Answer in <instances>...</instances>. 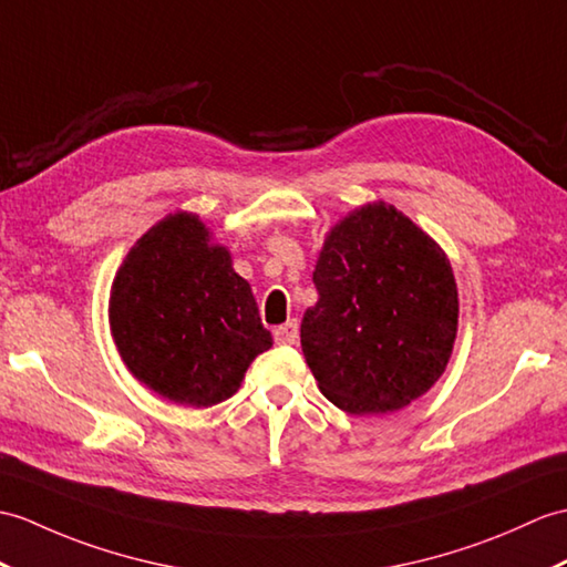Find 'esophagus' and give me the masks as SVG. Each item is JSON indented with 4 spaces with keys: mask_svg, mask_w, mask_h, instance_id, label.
Listing matches in <instances>:
<instances>
[{
    "mask_svg": "<svg viewBox=\"0 0 567 567\" xmlns=\"http://www.w3.org/2000/svg\"><path fill=\"white\" fill-rule=\"evenodd\" d=\"M272 336H275V343H278V346H295L297 338H299V323L295 319L287 321V323L275 328Z\"/></svg>",
    "mask_w": 567,
    "mask_h": 567,
    "instance_id": "esophagus-1",
    "label": "esophagus"
}]
</instances>
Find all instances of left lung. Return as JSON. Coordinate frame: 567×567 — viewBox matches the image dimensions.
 Segmentation results:
<instances>
[{"mask_svg":"<svg viewBox=\"0 0 567 567\" xmlns=\"http://www.w3.org/2000/svg\"><path fill=\"white\" fill-rule=\"evenodd\" d=\"M301 352L323 396L352 415L415 401L454 348L458 295L442 248L393 205L354 209L326 236Z\"/></svg>","mask_w":567,"mask_h":567,"instance_id":"8db88e82","label":"left lung"}]
</instances>
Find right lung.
Masks as SVG:
<instances>
[{
	"label": "right lung",
	"instance_id": "right-lung-1",
	"mask_svg": "<svg viewBox=\"0 0 567 567\" xmlns=\"http://www.w3.org/2000/svg\"><path fill=\"white\" fill-rule=\"evenodd\" d=\"M111 331L127 370L193 408L227 401L272 346L251 287L195 215H168L127 254L111 289Z\"/></svg>",
	"mask_w": 567,
	"mask_h": 567
}]
</instances>
